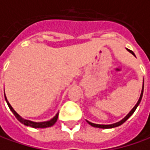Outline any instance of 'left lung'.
Returning a JSON list of instances; mask_svg holds the SVG:
<instances>
[{
  "mask_svg": "<svg viewBox=\"0 0 150 150\" xmlns=\"http://www.w3.org/2000/svg\"><path fill=\"white\" fill-rule=\"evenodd\" d=\"M126 49H127V51L129 52V53H131L133 55L135 56V54H134V53L132 51V50H130V49H128L126 48ZM143 93H144V82H143V87H142V91H141V94H140V96H139V101H138V102L136 103V105L134 106V108H133V109L128 112V113L122 119V120H120L119 122H115V123H112V124H96V123H93V122H89V121L86 120V122H87L88 123L91 125V126H92V127H99V128H112V127H118V126H120V125H122L123 122H125L126 121L133 115V113H134V112H135V110H136V108H138V106L139 105L140 101H141V100H142V97H143Z\"/></svg>",
  "mask_w": 150,
  "mask_h": 150,
  "instance_id": "1",
  "label": "left lung"
}]
</instances>
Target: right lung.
Segmentation results:
<instances>
[{"mask_svg": "<svg viewBox=\"0 0 150 150\" xmlns=\"http://www.w3.org/2000/svg\"><path fill=\"white\" fill-rule=\"evenodd\" d=\"M5 95V99H6V103H7V105H8V107L10 108V110L11 111V112L14 114V116L16 117V118L17 120L19 121L21 123H23L24 125H26V126H29V127H34V128H44V127H52L54 123L56 122V121L58 119V117H59V112H57L56 115L53 117V118H51L50 120L49 121H45V122H33V121H31V120H28V119H25V118H23L19 114L16 112V111L13 109V108L11 106V104L9 103V101H7V98H6V94Z\"/></svg>", "mask_w": 150, "mask_h": 150, "instance_id": "obj_1", "label": "right lung"}]
</instances>
